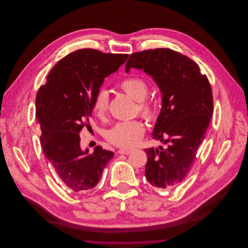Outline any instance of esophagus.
<instances>
[{
	"label": "esophagus",
	"mask_w": 248,
	"mask_h": 248,
	"mask_svg": "<svg viewBox=\"0 0 248 248\" xmlns=\"http://www.w3.org/2000/svg\"><path fill=\"white\" fill-rule=\"evenodd\" d=\"M130 153H131V150H124V148L118 151V154H120V155H129Z\"/></svg>",
	"instance_id": "1"
}]
</instances>
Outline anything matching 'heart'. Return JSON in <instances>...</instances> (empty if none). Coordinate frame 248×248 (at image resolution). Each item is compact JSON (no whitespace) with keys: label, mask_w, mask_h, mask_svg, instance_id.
<instances>
[{"label":"heart","mask_w":248,"mask_h":248,"mask_svg":"<svg viewBox=\"0 0 248 248\" xmlns=\"http://www.w3.org/2000/svg\"><path fill=\"white\" fill-rule=\"evenodd\" d=\"M121 89L133 100L138 102L139 113L147 120L155 115V108L152 102L143 101L148 93L146 82L140 77H131L125 79ZM109 105V94L106 90H101L95 96L93 104V112L98 118H105ZM144 129L139 121L119 122L107 133V139L109 142L120 147H132L136 145L143 136Z\"/></svg>","instance_id":"b5f03b06"}]
</instances>
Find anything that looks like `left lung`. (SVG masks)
<instances>
[{
  "label": "left lung",
  "mask_w": 248,
  "mask_h": 248,
  "mask_svg": "<svg viewBox=\"0 0 248 248\" xmlns=\"http://www.w3.org/2000/svg\"><path fill=\"white\" fill-rule=\"evenodd\" d=\"M142 69L162 94V108L153 136L166 148H145V178L154 186L172 188L187 175L213 113L207 76L193 61L170 48L147 49L130 56L126 72Z\"/></svg>",
  "instance_id": "8db88e82"
}]
</instances>
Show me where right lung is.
Returning <instances> with one entry per match:
<instances>
[{"instance_id": "obj_1", "label": "right lung", "mask_w": 248, "mask_h": 248, "mask_svg": "<svg viewBox=\"0 0 248 248\" xmlns=\"http://www.w3.org/2000/svg\"><path fill=\"white\" fill-rule=\"evenodd\" d=\"M129 55L82 48L61 60L36 96L42 150L59 178L72 191L93 188L114 156L97 145L93 153L80 146V132L89 128L95 96L105 78L117 71Z\"/></svg>"}]
</instances>
